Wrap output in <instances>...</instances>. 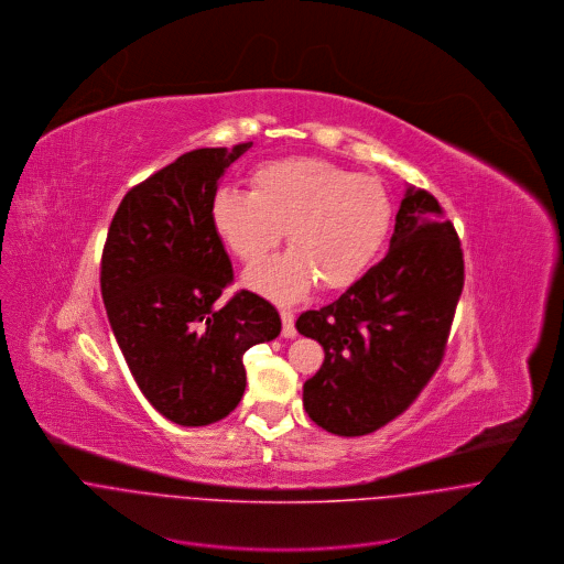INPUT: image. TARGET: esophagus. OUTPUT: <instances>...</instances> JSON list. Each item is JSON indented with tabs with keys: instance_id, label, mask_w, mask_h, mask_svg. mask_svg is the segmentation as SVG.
I'll list each match as a JSON object with an SVG mask.
<instances>
[{
	"instance_id": "1",
	"label": "esophagus",
	"mask_w": 564,
	"mask_h": 564,
	"mask_svg": "<svg viewBox=\"0 0 564 564\" xmlns=\"http://www.w3.org/2000/svg\"><path fill=\"white\" fill-rule=\"evenodd\" d=\"M280 317H282V335L284 337H293L295 330V315L291 308H280Z\"/></svg>"
}]
</instances>
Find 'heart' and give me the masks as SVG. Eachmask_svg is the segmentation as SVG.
<instances>
[{
  "mask_svg": "<svg viewBox=\"0 0 564 564\" xmlns=\"http://www.w3.org/2000/svg\"><path fill=\"white\" fill-rule=\"evenodd\" d=\"M249 193L221 188L210 202V224L242 264H258L286 229L289 253L247 273V284L291 302L319 282L347 289L365 275L382 249L393 204L373 175H356L319 158H284L260 164Z\"/></svg>",
  "mask_w": 564,
  "mask_h": 564,
  "instance_id": "obj_1",
  "label": "heart"
}]
</instances>
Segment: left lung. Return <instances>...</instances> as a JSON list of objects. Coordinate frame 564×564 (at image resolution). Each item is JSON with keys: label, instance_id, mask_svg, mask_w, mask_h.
Here are the masks:
<instances>
[{"label": "left lung", "instance_id": "left-lung-1", "mask_svg": "<svg viewBox=\"0 0 564 564\" xmlns=\"http://www.w3.org/2000/svg\"><path fill=\"white\" fill-rule=\"evenodd\" d=\"M465 286L454 224L424 188H406L389 253L295 328L324 349L304 382L308 417L335 435H367L404 413L437 371Z\"/></svg>", "mask_w": 564, "mask_h": 564}]
</instances>
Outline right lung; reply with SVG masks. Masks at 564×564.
<instances>
[{"label": "right lung", "mask_w": 564, "mask_h": 564, "mask_svg": "<svg viewBox=\"0 0 564 564\" xmlns=\"http://www.w3.org/2000/svg\"><path fill=\"white\" fill-rule=\"evenodd\" d=\"M253 142L195 149L135 184L101 251L99 286L112 335L144 398L171 422L204 426L242 400V356L280 335L271 302L238 291L210 224L219 180Z\"/></svg>", "instance_id": "right-lung-1"}]
</instances>
